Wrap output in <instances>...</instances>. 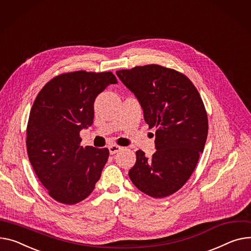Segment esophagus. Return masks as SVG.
I'll return each mask as SVG.
<instances>
[{
    "mask_svg": "<svg viewBox=\"0 0 251 251\" xmlns=\"http://www.w3.org/2000/svg\"><path fill=\"white\" fill-rule=\"evenodd\" d=\"M121 149H122V147H120V146H118V145H115V144L109 146L110 154H115V153H117V152H119Z\"/></svg>",
    "mask_w": 251,
    "mask_h": 251,
    "instance_id": "1",
    "label": "esophagus"
}]
</instances>
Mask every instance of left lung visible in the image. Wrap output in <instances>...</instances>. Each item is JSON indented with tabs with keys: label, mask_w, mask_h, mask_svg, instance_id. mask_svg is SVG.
Segmentation results:
<instances>
[{
	"label": "left lung",
	"mask_w": 251,
	"mask_h": 251,
	"mask_svg": "<svg viewBox=\"0 0 251 251\" xmlns=\"http://www.w3.org/2000/svg\"><path fill=\"white\" fill-rule=\"evenodd\" d=\"M116 75L137 98L149 128L156 127V151L150 157L136 151L129 177L150 197L171 196L190 178L205 147L208 117L202 99L185 75L157 64Z\"/></svg>",
	"instance_id": "1"
}]
</instances>
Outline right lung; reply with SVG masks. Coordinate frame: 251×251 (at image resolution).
Listing matches in <instances>:
<instances>
[{
    "mask_svg": "<svg viewBox=\"0 0 251 251\" xmlns=\"http://www.w3.org/2000/svg\"><path fill=\"white\" fill-rule=\"evenodd\" d=\"M117 82L111 72L63 74L48 81L35 99L27 125V153L49 196L59 203H79L101 177L109 149L83 148L79 132L94 122L97 96Z\"/></svg>",
    "mask_w": 251,
    "mask_h": 251,
    "instance_id": "obj_1",
    "label": "right lung"
}]
</instances>
